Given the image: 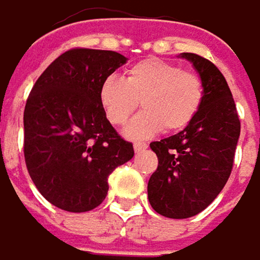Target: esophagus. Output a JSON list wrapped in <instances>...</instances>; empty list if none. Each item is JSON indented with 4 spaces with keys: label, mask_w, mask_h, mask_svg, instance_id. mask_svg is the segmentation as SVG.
Here are the masks:
<instances>
[{
    "label": "esophagus",
    "mask_w": 260,
    "mask_h": 260,
    "mask_svg": "<svg viewBox=\"0 0 260 260\" xmlns=\"http://www.w3.org/2000/svg\"><path fill=\"white\" fill-rule=\"evenodd\" d=\"M133 148H135L136 153H141V151H144V150L147 148V144H144V142H136V144L133 145Z\"/></svg>",
    "instance_id": "1"
}]
</instances>
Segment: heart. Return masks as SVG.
Here are the masks:
<instances>
[{
    "instance_id": "1",
    "label": "heart",
    "mask_w": 260,
    "mask_h": 260,
    "mask_svg": "<svg viewBox=\"0 0 260 260\" xmlns=\"http://www.w3.org/2000/svg\"><path fill=\"white\" fill-rule=\"evenodd\" d=\"M203 98L200 75L157 59L133 65L124 80L109 75L100 86V104L113 125H124L141 101L144 112L125 128L132 139L150 138L162 128L183 130L200 112Z\"/></svg>"
}]
</instances>
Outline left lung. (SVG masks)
Segmentation results:
<instances>
[{"instance_id": "left-lung-1", "label": "left lung", "mask_w": 260, "mask_h": 260, "mask_svg": "<svg viewBox=\"0 0 260 260\" xmlns=\"http://www.w3.org/2000/svg\"><path fill=\"white\" fill-rule=\"evenodd\" d=\"M180 57L189 60L203 80V104L188 127L150 144L159 165L148 182L151 207L174 219L200 213L222 191L241 133L236 106L221 71L194 53Z\"/></svg>"}]
</instances>
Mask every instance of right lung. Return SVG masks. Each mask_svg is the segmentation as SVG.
<instances>
[{
    "mask_svg": "<svg viewBox=\"0 0 260 260\" xmlns=\"http://www.w3.org/2000/svg\"><path fill=\"white\" fill-rule=\"evenodd\" d=\"M125 62L115 51L74 48L48 66L30 92L25 165L39 192L59 209L87 212L100 206L112 171L135 156L100 104L103 80Z\"/></svg>",
    "mask_w": 260,
    "mask_h": 260,
    "instance_id": "add662e5",
    "label": "right lung"
}]
</instances>
